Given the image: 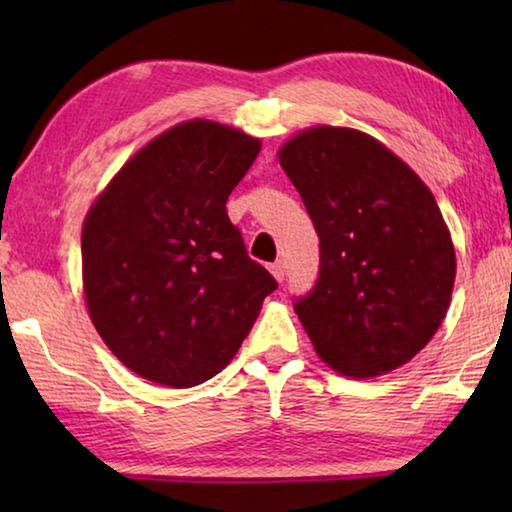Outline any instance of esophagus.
Wrapping results in <instances>:
<instances>
[{"label":"esophagus","instance_id":"esophagus-1","mask_svg":"<svg viewBox=\"0 0 512 512\" xmlns=\"http://www.w3.org/2000/svg\"><path fill=\"white\" fill-rule=\"evenodd\" d=\"M268 268H271V273L277 282H282L284 277H287V266H284L282 259H277V262H273Z\"/></svg>","mask_w":512,"mask_h":512}]
</instances>
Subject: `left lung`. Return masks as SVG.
I'll return each mask as SVG.
<instances>
[{
	"instance_id": "1",
	"label": "left lung",
	"mask_w": 512,
	"mask_h": 512,
	"mask_svg": "<svg viewBox=\"0 0 512 512\" xmlns=\"http://www.w3.org/2000/svg\"><path fill=\"white\" fill-rule=\"evenodd\" d=\"M280 164L320 239L316 284L293 300L318 357L359 379L404 366L443 323L456 277L436 198L352 128H309L282 146Z\"/></svg>"
}]
</instances>
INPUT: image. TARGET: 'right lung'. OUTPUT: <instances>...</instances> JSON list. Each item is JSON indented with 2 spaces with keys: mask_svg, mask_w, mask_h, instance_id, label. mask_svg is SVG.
Wrapping results in <instances>:
<instances>
[{
  "mask_svg": "<svg viewBox=\"0 0 512 512\" xmlns=\"http://www.w3.org/2000/svg\"><path fill=\"white\" fill-rule=\"evenodd\" d=\"M262 144L194 119L135 153L83 223L94 327L137 375L189 388L228 366L275 277L248 257L228 196Z\"/></svg>",
  "mask_w": 512,
  "mask_h": 512,
  "instance_id": "1",
  "label": "right lung"
}]
</instances>
